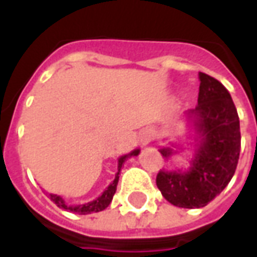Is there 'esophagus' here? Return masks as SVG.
<instances>
[{
    "instance_id": "1",
    "label": "esophagus",
    "mask_w": 257,
    "mask_h": 257,
    "mask_svg": "<svg viewBox=\"0 0 257 257\" xmlns=\"http://www.w3.org/2000/svg\"><path fill=\"white\" fill-rule=\"evenodd\" d=\"M152 138H153V131L148 130V131H145V133H144V134L141 136V141L144 142L145 145H147V144H149V142H151Z\"/></svg>"
}]
</instances>
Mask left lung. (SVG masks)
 Segmentation results:
<instances>
[{
  "instance_id": "obj_1",
  "label": "left lung",
  "mask_w": 257,
  "mask_h": 257,
  "mask_svg": "<svg viewBox=\"0 0 257 257\" xmlns=\"http://www.w3.org/2000/svg\"><path fill=\"white\" fill-rule=\"evenodd\" d=\"M198 104L188 110L198 140L188 171L160 170L156 185L168 203L179 208H201L231 181L239 159V119L231 95L219 80L200 72ZM170 157L171 148L160 149Z\"/></svg>"
}]
</instances>
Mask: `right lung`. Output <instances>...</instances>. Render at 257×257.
Segmentation results:
<instances>
[{
	"instance_id": "add662e5",
	"label": "right lung",
	"mask_w": 257,
	"mask_h": 257,
	"mask_svg": "<svg viewBox=\"0 0 257 257\" xmlns=\"http://www.w3.org/2000/svg\"><path fill=\"white\" fill-rule=\"evenodd\" d=\"M138 153H140V149H136V151H133L131 153L126 155V156H121L119 159V163H117V174H116L115 179H113V182L110 183L109 186L106 188V190L102 194H101L100 197L95 198L93 201H90L87 204H82V205H76V207H68L65 201L63 198L57 196V194H49L50 200L53 201L57 207L63 208V209H68V211H72V212H78L79 215H87V213L91 212H100L102 209H105L108 205L112 201V198H113V194L116 192V186H117V182H119V174H120L121 166H123V163L126 162L127 157L131 156H138Z\"/></svg>"
}]
</instances>
